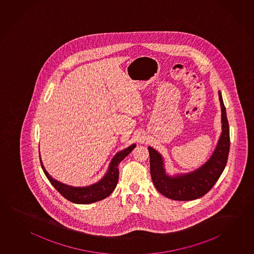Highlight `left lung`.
Segmentation results:
<instances>
[{
	"label": "left lung",
	"instance_id": "left-lung-1",
	"mask_svg": "<svg viewBox=\"0 0 254 254\" xmlns=\"http://www.w3.org/2000/svg\"><path fill=\"white\" fill-rule=\"evenodd\" d=\"M221 106L222 132L211 157L192 172L170 177L166 174L163 159L153 148L148 147L150 169L154 187L162 195L176 200H191L206 194L218 181L227 165L230 148L229 125L222 95L218 91Z\"/></svg>",
	"mask_w": 254,
	"mask_h": 254
}]
</instances>
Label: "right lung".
I'll return each instance as SVG.
<instances>
[{
  "mask_svg": "<svg viewBox=\"0 0 254 254\" xmlns=\"http://www.w3.org/2000/svg\"><path fill=\"white\" fill-rule=\"evenodd\" d=\"M135 146V144H132L125 150L118 152L111 161L105 176L99 182L95 183L89 187H74L59 182L52 178L45 170L40 159L41 166L50 183L64 198L77 204H88L103 200L114 191L119 180V164L121 163V160H124L126 157L133 151Z\"/></svg>",
  "mask_w": 254,
  "mask_h": 254,
  "instance_id": "add662e5",
  "label": "right lung"
}]
</instances>
